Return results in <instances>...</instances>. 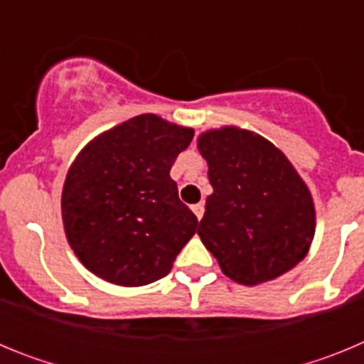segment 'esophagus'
I'll return each mask as SVG.
<instances>
[{
	"label": "esophagus",
	"mask_w": 364,
	"mask_h": 364,
	"mask_svg": "<svg viewBox=\"0 0 364 364\" xmlns=\"http://www.w3.org/2000/svg\"><path fill=\"white\" fill-rule=\"evenodd\" d=\"M191 210H193V213L197 215L198 220H200L202 215H204V204H193V205H191Z\"/></svg>",
	"instance_id": "1"
}]
</instances>
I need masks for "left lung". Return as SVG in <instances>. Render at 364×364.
<instances>
[{
    "label": "left lung",
    "mask_w": 364,
    "mask_h": 364,
    "mask_svg": "<svg viewBox=\"0 0 364 364\" xmlns=\"http://www.w3.org/2000/svg\"><path fill=\"white\" fill-rule=\"evenodd\" d=\"M198 151L213 193L197 233L222 273L255 286L299 264L314 240L315 208L284 153L233 125L202 133Z\"/></svg>",
    "instance_id": "1"
}]
</instances>
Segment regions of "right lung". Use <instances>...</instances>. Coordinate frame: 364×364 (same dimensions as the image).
Returning <instances> with one entry per match:
<instances>
[{"label": "right lung", "instance_id": "right-lung-1", "mask_svg": "<svg viewBox=\"0 0 364 364\" xmlns=\"http://www.w3.org/2000/svg\"><path fill=\"white\" fill-rule=\"evenodd\" d=\"M193 133L140 114L80 151L63 184L62 218L89 272L118 286H146L171 272L198 224L169 176Z\"/></svg>", "mask_w": 364, "mask_h": 364}]
</instances>
